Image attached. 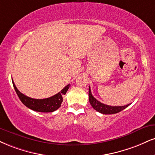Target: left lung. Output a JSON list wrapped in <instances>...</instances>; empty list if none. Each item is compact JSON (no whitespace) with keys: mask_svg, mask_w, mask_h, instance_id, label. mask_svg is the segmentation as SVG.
Wrapping results in <instances>:
<instances>
[{"mask_svg":"<svg viewBox=\"0 0 155 155\" xmlns=\"http://www.w3.org/2000/svg\"><path fill=\"white\" fill-rule=\"evenodd\" d=\"M89 100L91 105L92 106V107L95 110L99 112V113L105 115L118 113L121 110H124L125 108L127 107L128 106L130 105V104H128V105L124 106H110L102 103V102H99L97 100H96L92 96L90 87H89Z\"/></svg>","mask_w":155,"mask_h":155,"instance_id":"8db88e82","label":"left lung"}]
</instances>
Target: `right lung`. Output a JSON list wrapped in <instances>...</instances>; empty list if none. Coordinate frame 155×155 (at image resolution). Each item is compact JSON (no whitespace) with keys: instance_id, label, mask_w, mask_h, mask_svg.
<instances>
[{"instance_id":"add662e5","label":"right lung","mask_w":155,"mask_h":155,"mask_svg":"<svg viewBox=\"0 0 155 155\" xmlns=\"http://www.w3.org/2000/svg\"><path fill=\"white\" fill-rule=\"evenodd\" d=\"M12 83L13 85H14L15 91H16L18 98L20 99L22 103L26 107H29V109L37 112H41V113H51V112H53L58 109L61 107V103L63 102V96L66 94V92L70 87V84H68L61 92L55 94V95L48 98L40 99L39 100V99H33L24 95L16 88L13 80Z\"/></svg>"}]
</instances>
